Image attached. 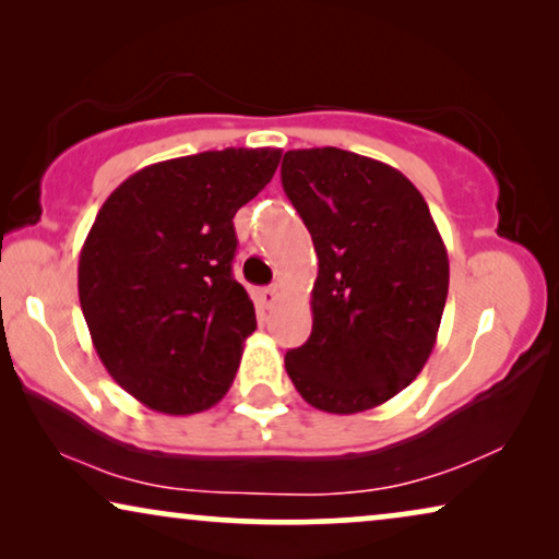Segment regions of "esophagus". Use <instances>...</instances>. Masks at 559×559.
I'll list each match as a JSON object with an SVG mask.
<instances>
[{"instance_id":"esophagus-1","label":"esophagus","mask_w":559,"mask_h":559,"mask_svg":"<svg viewBox=\"0 0 559 559\" xmlns=\"http://www.w3.org/2000/svg\"><path fill=\"white\" fill-rule=\"evenodd\" d=\"M277 297H280L277 287H262V289H257V302L262 305V308H266V310H270L272 305L277 302Z\"/></svg>"}]
</instances>
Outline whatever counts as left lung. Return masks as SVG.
<instances>
[{"instance_id": "8db88e82", "label": "left lung", "mask_w": 559, "mask_h": 559, "mask_svg": "<svg viewBox=\"0 0 559 559\" xmlns=\"http://www.w3.org/2000/svg\"><path fill=\"white\" fill-rule=\"evenodd\" d=\"M282 188L318 254L312 333L285 369L316 409L379 407L438 341L450 264L430 209L396 167L338 147L285 152Z\"/></svg>"}]
</instances>
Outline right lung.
Returning <instances> with one entry per match:
<instances>
[{
	"instance_id": "add662e5",
	"label": "right lung",
	"mask_w": 559,
	"mask_h": 559,
	"mask_svg": "<svg viewBox=\"0 0 559 559\" xmlns=\"http://www.w3.org/2000/svg\"><path fill=\"white\" fill-rule=\"evenodd\" d=\"M282 150L226 147L142 167L106 198L83 241L79 300L117 384L163 415L224 400L254 333L234 280V216Z\"/></svg>"
}]
</instances>
